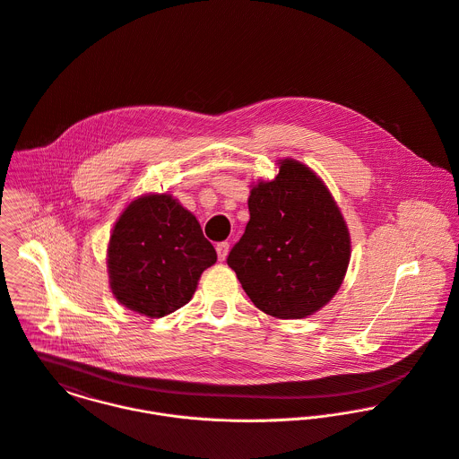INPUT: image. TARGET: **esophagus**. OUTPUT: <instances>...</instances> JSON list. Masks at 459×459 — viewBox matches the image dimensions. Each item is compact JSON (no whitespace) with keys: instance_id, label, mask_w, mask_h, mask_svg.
Segmentation results:
<instances>
[{"instance_id":"1","label":"esophagus","mask_w":459,"mask_h":459,"mask_svg":"<svg viewBox=\"0 0 459 459\" xmlns=\"http://www.w3.org/2000/svg\"><path fill=\"white\" fill-rule=\"evenodd\" d=\"M217 256H219V260L221 262H224L226 258H228V253H230V244L228 242H221V244H217Z\"/></svg>"}]
</instances>
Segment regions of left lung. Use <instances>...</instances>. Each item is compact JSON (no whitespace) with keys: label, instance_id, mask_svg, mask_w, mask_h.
<instances>
[{"label":"left lung","instance_id":"8db88e82","mask_svg":"<svg viewBox=\"0 0 459 459\" xmlns=\"http://www.w3.org/2000/svg\"><path fill=\"white\" fill-rule=\"evenodd\" d=\"M274 179L251 185L249 222L228 256L258 309L305 318L343 283L351 235L325 183L294 158L278 161Z\"/></svg>","mask_w":459,"mask_h":459}]
</instances>
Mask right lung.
Masks as SVG:
<instances>
[{"label": "right lung", "instance_id": "obj_1", "mask_svg": "<svg viewBox=\"0 0 459 459\" xmlns=\"http://www.w3.org/2000/svg\"><path fill=\"white\" fill-rule=\"evenodd\" d=\"M215 262L195 215L170 194L134 199L116 221L107 249L114 298L152 318L186 305Z\"/></svg>", "mask_w": 459, "mask_h": 459}]
</instances>
